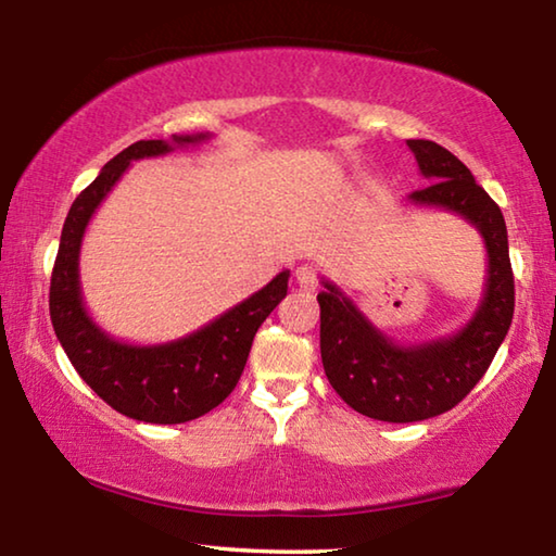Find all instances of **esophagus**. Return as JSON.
<instances>
[{
	"instance_id": "34e87169",
	"label": "esophagus",
	"mask_w": 556,
	"mask_h": 556,
	"mask_svg": "<svg viewBox=\"0 0 556 556\" xmlns=\"http://www.w3.org/2000/svg\"><path fill=\"white\" fill-rule=\"evenodd\" d=\"M294 279H296V285H299L301 289H304V291H314V289L318 287V271H316V267H312V265H301V267H296Z\"/></svg>"
}]
</instances>
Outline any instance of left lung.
Here are the masks:
<instances>
[{
  "instance_id": "1",
  "label": "left lung",
  "mask_w": 556,
  "mask_h": 556,
  "mask_svg": "<svg viewBox=\"0 0 556 556\" xmlns=\"http://www.w3.org/2000/svg\"><path fill=\"white\" fill-rule=\"evenodd\" d=\"M427 188L412 191L414 205L460 215L481 232L488 277L481 306L460 331L419 345H400L370 324L333 281L321 279V361L328 382L345 404L370 419L421 421L466 397L493 363L515 312V281L507 228L497 203L476 184L464 162L429 139H407Z\"/></svg>"
}]
</instances>
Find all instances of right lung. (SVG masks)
<instances>
[{
  "mask_svg": "<svg viewBox=\"0 0 556 556\" xmlns=\"http://www.w3.org/2000/svg\"><path fill=\"white\" fill-rule=\"evenodd\" d=\"M211 137L201 131L142 139L110 159L73 201L51 275V324L73 368L112 409L149 425H184L218 407L240 380L257 328L287 296L289 269L199 331L156 345L117 341L88 314L80 289V244L92 213L131 162L203 144Z\"/></svg>",
  "mask_w": 556,
  "mask_h": 556,
  "instance_id": "right-lung-1",
  "label": "right lung"
}]
</instances>
